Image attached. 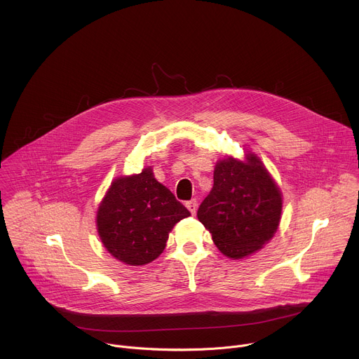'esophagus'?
<instances>
[{"label":"esophagus","mask_w":359,"mask_h":359,"mask_svg":"<svg viewBox=\"0 0 359 359\" xmlns=\"http://www.w3.org/2000/svg\"><path fill=\"white\" fill-rule=\"evenodd\" d=\"M186 207L189 208V211L191 212V215H194V214H196V211H197V200H196V198H193V200L187 201V203H186Z\"/></svg>","instance_id":"obj_1"}]
</instances>
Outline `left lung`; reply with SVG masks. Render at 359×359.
<instances>
[{
    "mask_svg": "<svg viewBox=\"0 0 359 359\" xmlns=\"http://www.w3.org/2000/svg\"><path fill=\"white\" fill-rule=\"evenodd\" d=\"M281 210L280 189L262 161L249 154L245 163L232 158L217 163L212 190L197 217L225 256L242 259L273 238Z\"/></svg>",
    "mask_w": 359,
    "mask_h": 359,
    "instance_id": "1",
    "label": "left lung"
}]
</instances>
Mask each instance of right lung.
Here are the masks:
<instances>
[{
	"label": "right lung",
	"mask_w": 359,
	"mask_h": 359,
	"mask_svg": "<svg viewBox=\"0 0 359 359\" xmlns=\"http://www.w3.org/2000/svg\"><path fill=\"white\" fill-rule=\"evenodd\" d=\"M190 211L161 184L151 168L116 179L99 205L96 224L103 246L117 260L144 266L165 249L169 232Z\"/></svg>",
	"instance_id": "1"
}]
</instances>
